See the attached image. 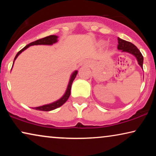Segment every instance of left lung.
<instances>
[{"label": "left lung", "mask_w": 156, "mask_h": 156, "mask_svg": "<svg viewBox=\"0 0 156 156\" xmlns=\"http://www.w3.org/2000/svg\"><path fill=\"white\" fill-rule=\"evenodd\" d=\"M117 48H118L119 50H122L123 52H127L133 55L136 57V59H137L139 65L143 68L144 57H143L140 50L133 44L118 37V47Z\"/></svg>", "instance_id": "8db88e82"}]
</instances>
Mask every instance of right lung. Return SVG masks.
<instances>
[{
    "label": "right lung",
    "instance_id": "1",
    "mask_svg": "<svg viewBox=\"0 0 156 156\" xmlns=\"http://www.w3.org/2000/svg\"><path fill=\"white\" fill-rule=\"evenodd\" d=\"M57 36H56V35H50V36H48V37L41 38V39L36 40V41L30 42V43L27 44V45L25 46V48H23L22 50H20L18 53H17L16 57H15L14 61L16 60V59L17 58V57H18V55H20V53L23 52V51H24L25 49H27V48H28V47L31 46V45H37V44H52L53 43H55V42L57 41ZM14 61H13V63H14ZM76 74H77V71H75L73 74H72L71 79H70L69 84H68L67 91H66L65 94H64L63 97H62L60 99L57 100V101L54 102V103H52V104H47V105H44V106H38V107H35V108H34V109L40 110V111H44V112H49V111L54 110V109H55V108H58V107H59V106H61L62 105H63V104H65L66 101H67L68 98L69 97L70 93H71V87H72V82H73L74 80L75 79Z\"/></svg>",
    "mask_w": 156,
    "mask_h": 156
}]
</instances>
